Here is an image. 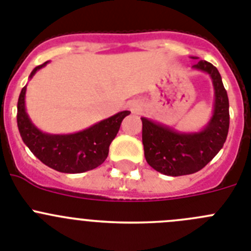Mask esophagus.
<instances>
[{"label":"esophagus","mask_w":251,"mask_h":251,"mask_svg":"<svg viewBox=\"0 0 251 251\" xmlns=\"http://www.w3.org/2000/svg\"><path fill=\"white\" fill-rule=\"evenodd\" d=\"M128 108H129L130 112L134 113V114H139V113L142 112V109H143V104L139 100H132L129 103V105H128Z\"/></svg>","instance_id":"1"}]
</instances>
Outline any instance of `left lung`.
<instances>
[{
	"mask_svg": "<svg viewBox=\"0 0 251 251\" xmlns=\"http://www.w3.org/2000/svg\"><path fill=\"white\" fill-rule=\"evenodd\" d=\"M192 68L210 75L214 85V112L202 129L178 132L146 117L141 118L146 161L167 176H183L202 170L223 148L229 132V98L220 73L205 60H200Z\"/></svg>",
	"mask_w": 251,
	"mask_h": 251,
	"instance_id": "8db88e82",
	"label": "left lung"
}]
</instances>
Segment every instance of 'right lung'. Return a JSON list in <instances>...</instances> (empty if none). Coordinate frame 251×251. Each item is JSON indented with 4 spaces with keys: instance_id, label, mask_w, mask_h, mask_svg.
<instances>
[{
    "instance_id": "1",
    "label": "right lung",
    "mask_w": 251,
    "mask_h": 251,
    "mask_svg": "<svg viewBox=\"0 0 251 251\" xmlns=\"http://www.w3.org/2000/svg\"><path fill=\"white\" fill-rule=\"evenodd\" d=\"M48 63L36 66L31 72L30 79ZM25 95L26 86H24L17 101V127L22 141L44 165L64 174H81L100 166L108 157L109 146L122 121L130 114L123 110L80 132L49 134L31 122L26 112Z\"/></svg>"
}]
</instances>
